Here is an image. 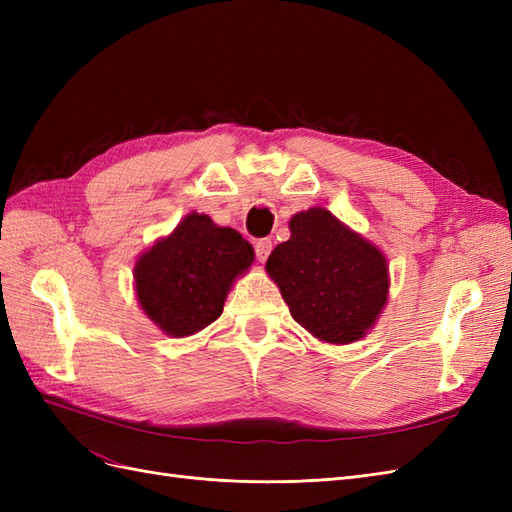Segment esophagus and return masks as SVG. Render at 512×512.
Returning a JSON list of instances; mask_svg holds the SVG:
<instances>
[{
  "mask_svg": "<svg viewBox=\"0 0 512 512\" xmlns=\"http://www.w3.org/2000/svg\"><path fill=\"white\" fill-rule=\"evenodd\" d=\"M254 250H256V258L260 262H265L273 250V241L271 239H258L254 241Z\"/></svg>",
  "mask_w": 512,
  "mask_h": 512,
  "instance_id": "obj_1",
  "label": "esophagus"
}]
</instances>
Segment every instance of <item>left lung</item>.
<instances>
[{
	"label": "left lung",
	"mask_w": 512,
	"mask_h": 512,
	"mask_svg": "<svg viewBox=\"0 0 512 512\" xmlns=\"http://www.w3.org/2000/svg\"><path fill=\"white\" fill-rule=\"evenodd\" d=\"M290 232L271 252L267 271L292 318L322 342L361 339L389 294L382 252L320 207L294 215Z\"/></svg>",
	"instance_id": "8db88e82"
}]
</instances>
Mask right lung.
Masks as SVG:
<instances>
[{
    "label": "right lung",
    "mask_w": 512,
    "mask_h": 512,
    "mask_svg": "<svg viewBox=\"0 0 512 512\" xmlns=\"http://www.w3.org/2000/svg\"><path fill=\"white\" fill-rule=\"evenodd\" d=\"M252 260V245L237 230L190 213L138 258V303L166 335L188 337L222 316L232 280Z\"/></svg>",
    "instance_id": "right-lung-1"
}]
</instances>
